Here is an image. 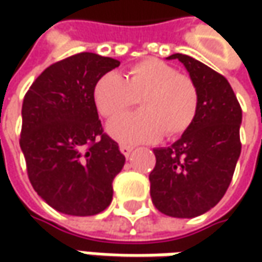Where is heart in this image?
<instances>
[{
    "mask_svg": "<svg viewBox=\"0 0 262 262\" xmlns=\"http://www.w3.org/2000/svg\"><path fill=\"white\" fill-rule=\"evenodd\" d=\"M182 93H184V99L185 102L189 105V107H192L194 105V100H192V92L188 86V83H184V89H182ZM116 129H119V126H116ZM119 140H122L125 144H129V143H134V138H129V137H119Z\"/></svg>",
    "mask_w": 262,
    "mask_h": 262,
    "instance_id": "heart-1",
    "label": "heart"
}]
</instances>
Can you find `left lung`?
Listing matches in <instances>:
<instances>
[{
    "mask_svg": "<svg viewBox=\"0 0 262 262\" xmlns=\"http://www.w3.org/2000/svg\"><path fill=\"white\" fill-rule=\"evenodd\" d=\"M119 61L81 52L48 67L26 93L20 147L39 196L68 216H95L112 203V182L125 165L103 134L95 87Z\"/></svg>",
    "mask_w": 262,
    "mask_h": 262,
    "instance_id": "obj_1",
    "label": "left lung"
}]
</instances>
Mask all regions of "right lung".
Returning a JSON list of instances; mask_svg holds the SVG:
<instances>
[{
    "label": "right lung",
    "instance_id": "add662e5",
    "mask_svg": "<svg viewBox=\"0 0 262 262\" xmlns=\"http://www.w3.org/2000/svg\"><path fill=\"white\" fill-rule=\"evenodd\" d=\"M184 62L195 87V115L170 147L156 148L150 195L157 210L178 219L204 214L225 195L241 155L242 111L223 76L192 58Z\"/></svg>",
    "mask_w": 262,
    "mask_h": 262
}]
</instances>
